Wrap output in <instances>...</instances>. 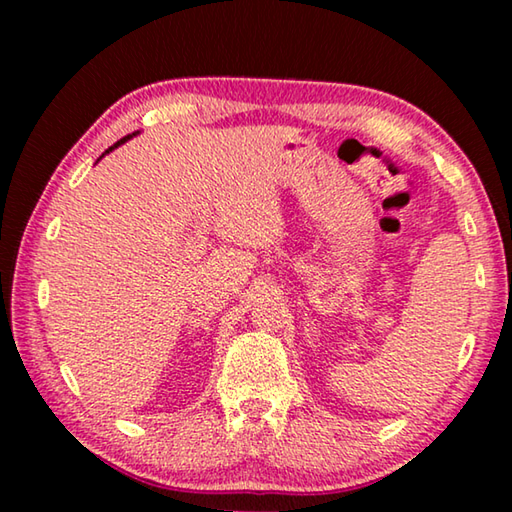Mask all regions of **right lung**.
Masks as SVG:
<instances>
[{"mask_svg": "<svg viewBox=\"0 0 512 512\" xmlns=\"http://www.w3.org/2000/svg\"><path fill=\"white\" fill-rule=\"evenodd\" d=\"M135 135H140V131H135L133 135H126V137H121V140H119L117 144H112V146H110V149H108L106 153H110V151H115V149H117V146H121V144H126V142H128V140H131V137H135ZM106 153H103V155H106ZM103 155H101V158H103ZM101 158H99V160H101ZM99 160H97V162H99Z\"/></svg>", "mask_w": 512, "mask_h": 512, "instance_id": "obj_1", "label": "right lung"}]
</instances>
